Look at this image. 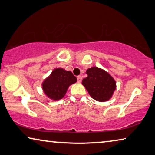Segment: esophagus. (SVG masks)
<instances>
[{"label": "esophagus", "mask_w": 155, "mask_h": 155, "mask_svg": "<svg viewBox=\"0 0 155 155\" xmlns=\"http://www.w3.org/2000/svg\"><path fill=\"white\" fill-rule=\"evenodd\" d=\"M77 78H78V82H82V76H80V75L78 76Z\"/></svg>", "instance_id": "34e87169"}]
</instances>
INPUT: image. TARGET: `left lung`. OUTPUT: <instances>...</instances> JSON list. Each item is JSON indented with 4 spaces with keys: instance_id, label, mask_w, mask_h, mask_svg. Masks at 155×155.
<instances>
[{
    "instance_id": "left-lung-1",
    "label": "left lung",
    "mask_w": 155,
    "mask_h": 155,
    "mask_svg": "<svg viewBox=\"0 0 155 155\" xmlns=\"http://www.w3.org/2000/svg\"><path fill=\"white\" fill-rule=\"evenodd\" d=\"M87 77L82 84L93 99L106 102L111 98L116 89V80L108 72L97 66H92L86 71Z\"/></svg>"
}]
</instances>
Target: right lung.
Instances as JSON below:
<instances>
[{
	"instance_id": "obj_1",
	"label": "right lung",
	"mask_w": 155,
	"mask_h": 155,
	"mask_svg": "<svg viewBox=\"0 0 155 155\" xmlns=\"http://www.w3.org/2000/svg\"><path fill=\"white\" fill-rule=\"evenodd\" d=\"M77 81L71 71L56 68L43 81L42 89L48 98L54 101H59L65 96L68 87Z\"/></svg>"
}]
</instances>
